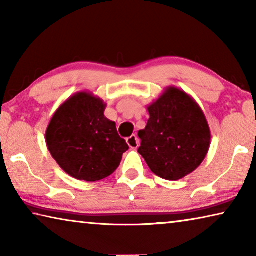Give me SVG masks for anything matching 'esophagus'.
I'll return each mask as SVG.
<instances>
[{"instance_id":"esophagus-1","label":"esophagus","mask_w":256,"mask_h":256,"mask_svg":"<svg viewBox=\"0 0 256 256\" xmlns=\"http://www.w3.org/2000/svg\"><path fill=\"white\" fill-rule=\"evenodd\" d=\"M126 144H128V146L131 149H134L136 150L138 146V138H136V136H128V138H126Z\"/></svg>"}]
</instances>
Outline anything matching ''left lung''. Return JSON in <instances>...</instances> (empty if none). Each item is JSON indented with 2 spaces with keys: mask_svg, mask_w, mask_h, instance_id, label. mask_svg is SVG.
Here are the masks:
<instances>
[{
  "mask_svg": "<svg viewBox=\"0 0 256 256\" xmlns=\"http://www.w3.org/2000/svg\"><path fill=\"white\" fill-rule=\"evenodd\" d=\"M150 118L138 133V152L151 172L167 180H178L200 166L209 151L211 132L198 104L183 90L167 86L146 107Z\"/></svg>",
  "mask_w": 256,
  "mask_h": 256,
  "instance_id": "obj_1",
  "label": "left lung"
}]
</instances>
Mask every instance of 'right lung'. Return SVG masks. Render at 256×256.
<instances>
[{
    "instance_id": "right-lung-1",
    "label": "right lung",
    "mask_w": 256,
    "mask_h": 256,
    "mask_svg": "<svg viewBox=\"0 0 256 256\" xmlns=\"http://www.w3.org/2000/svg\"><path fill=\"white\" fill-rule=\"evenodd\" d=\"M106 104L88 92L68 98L46 128L47 149L58 166L79 180L96 182L112 175L128 149L116 124L104 115Z\"/></svg>"
}]
</instances>
